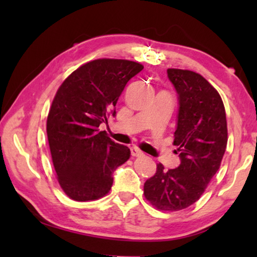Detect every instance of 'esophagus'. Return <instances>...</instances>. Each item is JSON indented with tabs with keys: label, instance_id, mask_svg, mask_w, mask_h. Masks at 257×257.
Returning a JSON list of instances; mask_svg holds the SVG:
<instances>
[{
	"label": "esophagus",
	"instance_id": "1",
	"mask_svg": "<svg viewBox=\"0 0 257 257\" xmlns=\"http://www.w3.org/2000/svg\"><path fill=\"white\" fill-rule=\"evenodd\" d=\"M130 152H132V155L134 158H139V156L144 155V153H143L139 149H137V147H132V149H130Z\"/></svg>",
	"mask_w": 257,
	"mask_h": 257
}]
</instances>
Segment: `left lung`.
<instances>
[{"instance_id":"left-lung-1","label":"left lung","mask_w":257,"mask_h":257,"mask_svg":"<svg viewBox=\"0 0 257 257\" xmlns=\"http://www.w3.org/2000/svg\"><path fill=\"white\" fill-rule=\"evenodd\" d=\"M178 94L177 127L173 145L180 164L164 170L158 164L146 180L144 195L161 211H180L198 201L219 170L228 142L227 119L216 89L199 73L168 69Z\"/></svg>"}]
</instances>
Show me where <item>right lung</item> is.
Instances as JSON below:
<instances>
[{
	"label": "right lung",
	"mask_w": 257,
	"mask_h": 257,
	"mask_svg": "<svg viewBox=\"0 0 257 257\" xmlns=\"http://www.w3.org/2000/svg\"><path fill=\"white\" fill-rule=\"evenodd\" d=\"M141 63L98 59L73 71L60 86L50 108L46 133L58 181L69 197L93 201L108 193L113 172L130 158L127 146L99 132Z\"/></svg>",
	"instance_id": "obj_1"
}]
</instances>
